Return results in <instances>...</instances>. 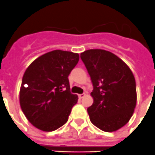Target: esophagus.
<instances>
[{"instance_id":"34e87169","label":"esophagus","mask_w":155,"mask_h":155,"mask_svg":"<svg viewBox=\"0 0 155 155\" xmlns=\"http://www.w3.org/2000/svg\"><path fill=\"white\" fill-rule=\"evenodd\" d=\"M84 96H85V94H84V93H83V94H78V97H79V98H83Z\"/></svg>"}]
</instances>
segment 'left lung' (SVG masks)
<instances>
[{"mask_svg":"<svg viewBox=\"0 0 155 155\" xmlns=\"http://www.w3.org/2000/svg\"><path fill=\"white\" fill-rule=\"evenodd\" d=\"M93 85L94 102L87 108L90 120L105 132L127 124L137 103L136 81L128 66L111 52L88 50L81 53Z\"/></svg>","mask_w":155,"mask_h":155,"instance_id":"obj_1","label":"left lung"}]
</instances>
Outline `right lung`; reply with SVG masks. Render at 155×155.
<instances>
[{"label":"right lung","instance_id":"obj_1","mask_svg":"<svg viewBox=\"0 0 155 155\" xmlns=\"http://www.w3.org/2000/svg\"><path fill=\"white\" fill-rule=\"evenodd\" d=\"M78 53L53 50L31 63L22 78L19 101L34 127L50 132L68 122L78 97L70 91L68 76L78 63Z\"/></svg>","mask_w":155,"mask_h":155}]
</instances>
